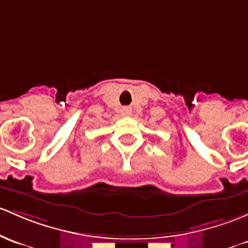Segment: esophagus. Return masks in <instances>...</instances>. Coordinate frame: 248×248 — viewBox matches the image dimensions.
I'll return each mask as SVG.
<instances>
[{"mask_svg": "<svg viewBox=\"0 0 248 248\" xmlns=\"http://www.w3.org/2000/svg\"><path fill=\"white\" fill-rule=\"evenodd\" d=\"M121 113L124 114V115H129V114L132 113V109L129 108V107H124V108L121 109Z\"/></svg>", "mask_w": 248, "mask_h": 248, "instance_id": "34e87169", "label": "esophagus"}]
</instances>
